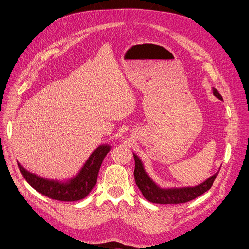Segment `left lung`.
<instances>
[{
	"label": "left lung",
	"mask_w": 249,
	"mask_h": 249,
	"mask_svg": "<svg viewBox=\"0 0 249 249\" xmlns=\"http://www.w3.org/2000/svg\"><path fill=\"white\" fill-rule=\"evenodd\" d=\"M213 93L219 100H223L215 88H213ZM133 158L135 160L134 179L136 182V186L143 194V196H144V198L150 203L154 204H181L198 198L199 196H201L212 187L213 182L216 179L219 173L218 172L212 177L207 178L199 186L163 189L159 187L149 178L145 171L144 165H143L138 156L133 153Z\"/></svg>",
	"instance_id": "obj_1"
}]
</instances>
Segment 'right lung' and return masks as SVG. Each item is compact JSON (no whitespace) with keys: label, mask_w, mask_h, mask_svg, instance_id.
Instances as JSON below:
<instances>
[{"label":"right lung","mask_w":249,"mask_h":249,"mask_svg":"<svg viewBox=\"0 0 249 249\" xmlns=\"http://www.w3.org/2000/svg\"><path fill=\"white\" fill-rule=\"evenodd\" d=\"M110 150V145H100L97 147L96 150L90 154L80 173L64 182L38 177L26 171L19 162L18 166L24 178L37 192L52 200L73 202L87 197L96 186L102 161Z\"/></svg>","instance_id":"1"}]
</instances>
